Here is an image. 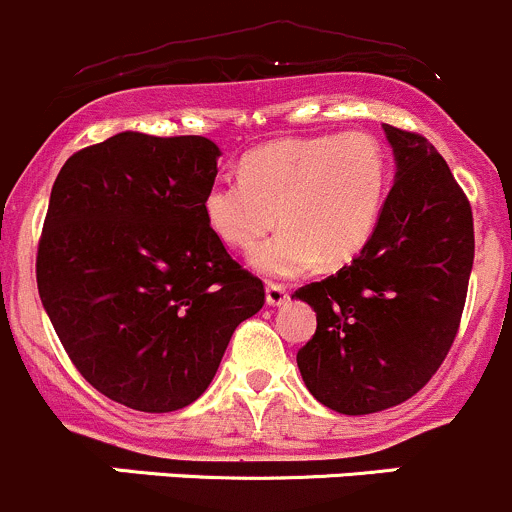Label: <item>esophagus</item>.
I'll list each match as a JSON object with an SVG mask.
<instances>
[{
	"mask_svg": "<svg viewBox=\"0 0 512 512\" xmlns=\"http://www.w3.org/2000/svg\"><path fill=\"white\" fill-rule=\"evenodd\" d=\"M288 301V291L286 286H281V283H268L266 286V303L268 306H283V303Z\"/></svg>",
	"mask_w": 512,
	"mask_h": 512,
	"instance_id": "esophagus-1",
	"label": "esophagus"
}]
</instances>
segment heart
<instances>
[{
	"label": "heart",
	"instance_id": "obj_1",
	"mask_svg": "<svg viewBox=\"0 0 512 512\" xmlns=\"http://www.w3.org/2000/svg\"><path fill=\"white\" fill-rule=\"evenodd\" d=\"M388 194V156L366 131L271 141L249 151L239 179L219 176L201 199L206 226L231 249L251 254L263 276L296 278L318 263L338 266L373 239Z\"/></svg>",
	"mask_w": 512,
	"mask_h": 512
}]
</instances>
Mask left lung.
I'll return each mask as SVG.
<instances>
[{
  "instance_id": "left-lung-1",
  "label": "left lung",
  "mask_w": 512,
  "mask_h": 512,
  "mask_svg": "<svg viewBox=\"0 0 512 512\" xmlns=\"http://www.w3.org/2000/svg\"><path fill=\"white\" fill-rule=\"evenodd\" d=\"M396 181L366 249L336 276L291 298L316 311L298 351L303 383L343 416L416 396L448 356L473 268V211L443 156L413 131L383 124Z\"/></svg>"
}]
</instances>
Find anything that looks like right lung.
I'll return each instance as SVG.
<instances>
[{"label": "right lung", "mask_w": 512, "mask_h": 512, "mask_svg": "<svg viewBox=\"0 0 512 512\" xmlns=\"http://www.w3.org/2000/svg\"><path fill=\"white\" fill-rule=\"evenodd\" d=\"M219 156L204 136L121 131L69 156L52 186L39 298L77 371L134 411L194 403L266 301L201 214Z\"/></svg>", "instance_id": "right-lung-1"}]
</instances>
